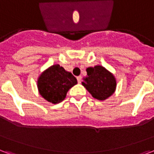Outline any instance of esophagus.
<instances>
[{
	"label": "esophagus",
	"instance_id": "obj_1",
	"mask_svg": "<svg viewBox=\"0 0 154 154\" xmlns=\"http://www.w3.org/2000/svg\"><path fill=\"white\" fill-rule=\"evenodd\" d=\"M81 79H82L81 76H78V77H77V80H78L79 84H80V83H81Z\"/></svg>",
	"mask_w": 154,
	"mask_h": 154
}]
</instances>
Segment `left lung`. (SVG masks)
<instances>
[{
  "label": "left lung",
  "instance_id": "8db88e82",
  "mask_svg": "<svg viewBox=\"0 0 154 154\" xmlns=\"http://www.w3.org/2000/svg\"><path fill=\"white\" fill-rule=\"evenodd\" d=\"M87 76L82 84L96 99L104 100L113 95L116 89V79L114 75L101 66L87 68Z\"/></svg>",
  "mask_w": 154,
  "mask_h": 154
}]
</instances>
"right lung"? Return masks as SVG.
Returning a JSON list of instances; mask_svg holds the SVG:
<instances>
[{
    "mask_svg": "<svg viewBox=\"0 0 154 154\" xmlns=\"http://www.w3.org/2000/svg\"><path fill=\"white\" fill-rule=\"evenodd\" d=\"M77 84V79L58 64L51 66L41 73L37 81L38 90L43 98L53 104L64 100L70 88Z\"/></svg>",
    "mask_w": 154,
    "mask_h": 154,
    "instance_id": "add662e5",
    "label": "right lung"
}]
</instances>
